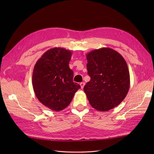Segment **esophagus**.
<instances>
[{
	"label": "esophagus",
	"instance_id": "1",
	"mask_svg": "<svg viewBox=\"0 0 154 154\" xmlns=\"http://www.w3.org/2000/svg\"><path fill=\"white\" fill-rule=\"evenodd\" d=\"M80 86H81V88H83V87H84V85H85V83H84V82H82V83H80Z\"/></svg>",
	"mask_w": 154,
	"mask_h": 154
}]
</instances>
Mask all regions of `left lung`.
I'll list each match as a JSON object with an SVG mask.
<instances>
[{
  "label": "left lung",
  "mask_w": 154,
  "mask_h": 154,
  "mask_svg": "<svg viewBox=\"0 0 154 154\" xmlns=\"http://www.w3.org/2000/svg\"><path fill=\"white\" fill-rule=\"evenodd\" d=\"M91 80L83 90L93 108L101 112L117 106L130 87L127 62L117 51L109 48L94 49L87 54Z\"/></svg>",
  "instance_id": "obj_1"
}]
</instances>
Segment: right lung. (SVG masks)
<instances>
[{"label":"right lung","instance_id":"right-lung-1","mask_svg":"<svg viewBox=\"0 0 154 154\" xmlns=\"http://www.w3.org/2000/svg\"><path fill=\"white\" fill-rule=\"evenodd\" d=\"M72 53L62 48L50 49L36 62L32 84L41 103L54 111H61L71 103L80 85L73 82L69 68Z\"/></svg>","mask_w":154,"mask_h":154}]
</instances>
